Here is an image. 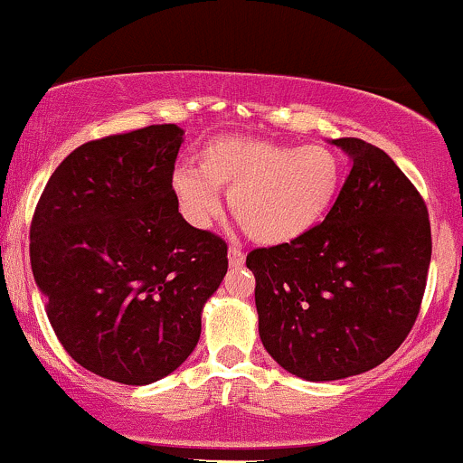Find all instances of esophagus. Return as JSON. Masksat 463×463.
Returning a JSON list of instances; mask_svg holds the SVG:
<instances>
[{"instance_id": "34e87169", "label": "esophagus", "mask_w": 463, "mask_h": 463, "mask_svg": "<svg viewBox=\"0 0 463 463\" xmlns=\"http://www.w3.org/2000/svg\"><path fill=\"white\" fill-rule=\"evenodd\" d=\"M243 261H246V257H243L241 248H237V246L228 248V265H231L232 269L243 268Z\"/></svg>"}]
</instances>
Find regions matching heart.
Returning <instances> with one entry per match:
<instances>
[{"mask_svg": "<svg viewBox=\"0 0 463 463\" xmlns=\"http://www.w3.org/2000/svg\"><path fill=\"white\" fill-rule=\"evenodd\" d=\"M342 163L324 146H294L224 137L202 147L198 172L180 167L172 189L189 224L206 228L220 215V191L254 241L283 246L305 237L333 209Z\"/></svg>", "mask_w": 463, "mask_h": 463, "instance_id": "1", "label": "heart"}]
</instances>
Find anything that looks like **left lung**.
<instances>
[{"mask_svg": "<svg viewBox=\"0 0 463 463\" xmlns=\"http://www.w3.org/2000/svg\"><path fill=\"white\" fill-rule=\"evenodd\" d=\"M331 143L353 169L322 224L246 259L263 346L305 381L383 364L416 322L431 263L427 204L398 165L353 137Z\"/></svg>", "mask_w": 463, "mask_h": 463, "instance_id": "1", "label": "left lung"}]
</instances>
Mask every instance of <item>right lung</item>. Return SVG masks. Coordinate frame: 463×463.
<instances>
[{"mask_svg":"<svg viewBox=\"0 0 463 463\" xmlns=\"http://www.w3.org/2000/svg\"><path fill=\"white\" fill-rule=\"evenodd\" d=\"M183 135L161 124L84 143L32 217V274L56 337L117 383H154L194 353L202 309L228 269L224 239L178 213Z\"/></svg>","mask_w":463,"mask_h":463,"instance_id":"add662e5","label":"right lung"}]
</instances>
